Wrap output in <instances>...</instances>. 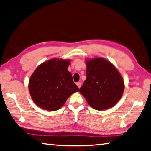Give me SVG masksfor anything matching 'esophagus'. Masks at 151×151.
Returning a JSON list of instances; mask_svg holds the SVG:
<instances>
[{
    "label": "esophagus",
    "instance_id": "obj_1",
    "mask_svg": "<svg viewBox=\"0 0 151 151\" xmlns=\"http://www.w3.org/2000/svg\"><path fill=\"white\" fill-rule=\"evenodd\" d=\"M76 85H77V86H78V88L80 89V87H81V86H82V83H80V82H77V83H76Z\"/></svg>",
    "mask_w": 151,
    "mask_h": 151
}]
</instances>
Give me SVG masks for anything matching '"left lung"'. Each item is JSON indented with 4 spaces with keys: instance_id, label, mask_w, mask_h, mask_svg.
Listing matches in <instances>:
<instances>
[{
    "instance_id": "obj_1",
    "label": "left lung",
    "mask_w": 151,
    "mask_h": 151,
    "mask_svg": "<svg viewBox=\"0 0 151 151\" xmlns=\"http://www.w3.org/2000/svg\"><path fill=\"white\" fill-rule=\"evenodd\" d=\"M86 80L80 93L93 109L111 108L120 100L124 90V80L114 65L103 58L86 61Z\"/></svg>"
}]
</instances>
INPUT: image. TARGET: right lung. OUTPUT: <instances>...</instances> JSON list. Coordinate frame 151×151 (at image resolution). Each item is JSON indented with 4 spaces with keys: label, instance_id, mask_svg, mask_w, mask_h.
<instances>
[{
    "label": "right lung",
    "instance_id": "obj_1",
    "mask_svg": "<svg viewBox=\"0 0 151 151\" xmlns=\"http://www.w3.org/2000/svg\"><path fill=\"white\" fill-rule=\"evenodd\" d=\"M69 64L70 60L52 58L35 70L28 87L37 106L45 110L57 111L72 94L78 91L68 70Z\"/></svg>",
    "mask_w": 151,
    "mask_h": 151
}]
</instances>
